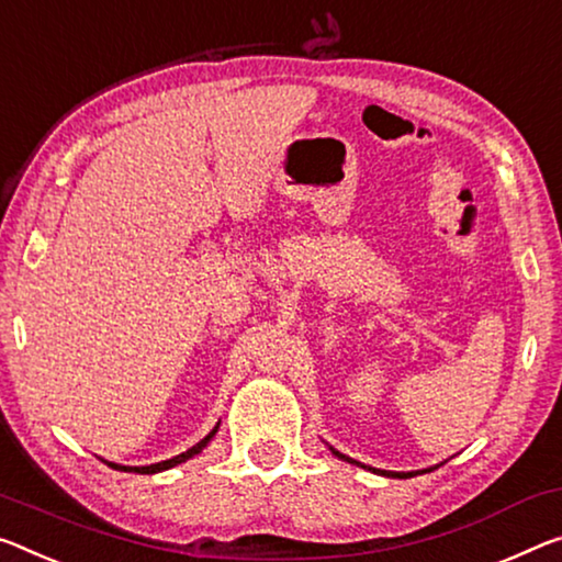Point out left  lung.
Instances as JSON below:
<instances>
[{"instance_id": "left-lung-1", "label": "left lung", "mask_w": 562, "mask_h": 562, "mask_svg": "<svg viewBox=\"0 0 562 562\" xmlns=\"http://www.w3.org/2000/svg\"><path fill=\"white\" fill-rule=\"evenodd\" d=\"M337 458H342V460H350V458H345V456H340V452L337 450H333ZM350 462H355V460H350ZM355 465H360V462H355ZM382 475H387V477H413V473H382Z\"/></svg>"}]
</instances>
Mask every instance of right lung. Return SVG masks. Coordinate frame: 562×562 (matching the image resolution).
I'll use <instances>...</instances> for the list:
<instances>
[{
    "label": "right lung",
    "instance_id": "add662e5",
    "mask_svg": "<svg viewBox=\"0 0 562 562\" xmlns=\"http://www.w3.org/2000/svg\"><path fill=\"white\" fill-rule=\"evenodd\" d=\"M217 432V427H215V430H212L210 435H207V438H202L198 445H192V448L190 450H187V452H182V456H175V458H169V460H162V462H155V465H145V468H127V465H114V462H106V465H110V468H114V470H124V473H127V470H130V473H142V475H149V473H159V470H167V468H175V465H180V462H184V460H190L192 456H198V452L204 448V445H207L210 442V438H212V435H215Z\"/></svg>",
    "mask_w": 562,
    "mask_h": 562
}]
</instances>
